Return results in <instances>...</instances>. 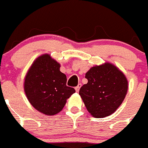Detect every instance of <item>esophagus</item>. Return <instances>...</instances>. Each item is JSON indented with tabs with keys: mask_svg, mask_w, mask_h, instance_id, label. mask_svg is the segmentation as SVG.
Here are the masks:
<instances>
[{
	"mask_svg": "<svg viewBox=\"0 0 148 148\" xmlns=\"http://www.w3.org/2000/svg\"><path fill=\"white\" fill-rule=\"evenodd\" d=\"M81 86H82V84L79 83L78 85H77V87H75V90H76V91H77V92H79V89H80Z\"/></svg>",
	"mask_w": 148,
	"mask_h": 148,
	"instance_id": "obj_1",
	"label": "esophagus"
}]
</instances>
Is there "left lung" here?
Instances as JSON below:
<instances>
[{
    "label": "left lung",
    "mask_w": 148,
    "mask_h": 148,
    "mask_svg": "<svg viewBox=\"0 0 148 148\" xmlns=\"http://www.w3.org/2000/svg\"><path fill=\"white\" fill-rule=\"evenodd\" d=\"M85 78L88 83L81 87L79 94L91 115L101 118L114 113L128 91L123 73L112 63H105L90 68Z\"/></svg>",
    "instance_id": "left-lung-1"
}]
</instances>
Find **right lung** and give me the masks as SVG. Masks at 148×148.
<instances>
[{"mask_svg":"<svg viewBox=\"0 0 148 148\" xmlns=\"http://www.w3.org/2000/svg\"><path fill=\"white\" fill-rule=\"evenodd\" d=\"M60 65L48 54L37 58L25 77L24 90L31 105L40 112L54 115L60 112L75 90L66 85Z\"/></svg>","mask_w":148,"mask_h":148,"instance_id":"1","label":"right lung"}]
</instances>
